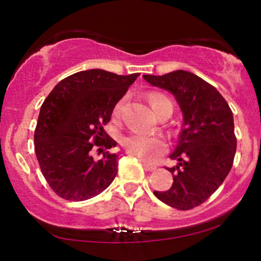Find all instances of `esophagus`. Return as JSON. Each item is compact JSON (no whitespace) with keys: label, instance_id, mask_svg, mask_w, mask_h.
Returning <instances> with one entry per match:
<instances>
[{"label":"esophagus","instance_id":"34e87169","mask_svg":"<svg viewBox=\"0 0 261 261\" xmlns=\"http://www.w3.org/2000/svg\"><path fill=\"white\" fill-rule=\"evenodd\" d=\"M141 161H143L144 168H145L146 170H149V172H152V170H155L157 168L155 165H151V163H147L146 161H144V160H141Z\"/></svg>","mask_w":261,"mask_h":261}]
</instances>
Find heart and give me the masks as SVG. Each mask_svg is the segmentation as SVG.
I'll list each match as a JSON object with an SVG mask.
<instances>
[{"label":"heart","instance_id":"1","mask_svg":"<svg viewBox=\"0 0 261 261\" xmlns=\"http://www.w3.org/2000/svg\"><path fill=\"white\" fill-rule=\"evenodd\" d=\"M150 105L152 108L153 112L159 115L161 109L167 104H170V101L166 96L161 94H152L150 95ZM122 104L123 101H118L114 109V116L118 117L122 110ZM172 105V104H170ZM122 145L130 155L140 157L143 160H151L153 157L163 152L166 149V141L161 137L155 136H147V134L139 133V132H133V133L128 134L124 137Z\"/></svg>","mask_w":261,"mask_h":261}]
</instances>
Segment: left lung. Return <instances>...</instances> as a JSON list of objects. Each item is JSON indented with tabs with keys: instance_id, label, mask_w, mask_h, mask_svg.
Instances as JSON below:
<instances>
[{
	"instance_id": "left-lung-1",
	"label": "left lung",
	"mask_w": 261,
	"mask_h": 261,
	"mask_svg": "<svg viewBox=\"0 0 261 261\" xmlns=\"http://www.w3.org/2000/svg\"><path fill=\"white\" fill-rule=\"evenodd\" d=\"M143 77L169 92L182 112L178 145L169 155L178 161L168 168L173 184L153 195L169 207L189 211L207 201L232 167L237 146L232 111L215 87L192 72L176 70Z\"/></svg>"
}]
</instances>
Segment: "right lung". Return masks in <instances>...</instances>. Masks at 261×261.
Returning a JSON list of instances; mask_svg holds the SVG:
<instances>
[{
  "instance_id": "right-lung-1",
  "label": "right lung",
  "mask_w": 261,
  "mask_h": 261,
  "mask_svg": "<svg viewBox=\"0 0 261 261\" xmlns=\"http://www.w3.org/2000/svg\"><path fill=\"white\" fill-rule=\"evenodd\" d=\"M139 73L122 76L100 69L66 77L41 106L35 152L42 174L58 196L86 201L104 191L117 174V143L104 130L118 100ZM103 152L92 159V150Z\"/></svg>"
}]
</instances>
